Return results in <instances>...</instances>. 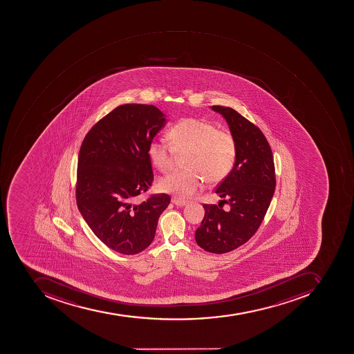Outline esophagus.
Listing matches in <instances>:
<instances>
[{"instance_id": "1", "label": "esophagus", "mask_w": 354, "mask_h": 354, "mask_svg": "<svg viewBox=\"0 0 354 354\" xmlns=\"http://www.w3.org/2000/svg\"><path fill=\"white\" fill-rule=\"evenodd\" d=\"M172 203H174L176 205H178V207H183V205H187V201L186 200H180L178 198H172Z\"/></svg>"}]
</instances>
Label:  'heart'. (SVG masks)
Here are the masks:
<instances>
[{"label": "heart", "mask_w": 354, "mask_h": 354, "mask_svg": "<svg viewBox=\"0 0 354 354\" xmlns=\"http://www.w3.org/2000/svg\"><path fill=\"white\" fill-rule=\"evenodd\" d=\"M169 145L164 140L153 139L147 154L159 171L167 174L174 166L176 154L184 156L185 170L178 171L159 180V188L180 200L193 197L207 183H218L234 168L236 142L226 130L198 118H185L168 131Z\"/></svg>", "instance_id": "b5f03b06"}]
</instances>
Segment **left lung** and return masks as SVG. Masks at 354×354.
<instances>
[{"instance_id":"left-lung-1","label":"left lung","mask_w":354,"mask_h":354,"mask_svg":"<svg viewBox=\"0 0 354 354\" xmlns=\"http://www.w3.org/2000/svg\"><path fill=\"white\" fill-rule=\"evenodd\" d=\"M212 110L224 116L236 142L234 168L215 188L230 210L205 203L195 239L205 251L224 254L249 241L259 230L274 193L276 171L270 145L257 126L234 109L213 105Z\"/></svg>"}]
</instances>
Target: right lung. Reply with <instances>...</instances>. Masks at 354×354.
Segmentation results:
<instances>
[{
  "label": "right lung",
  "mask_w": 354,
  "mask_h": 354,
  "mask_svg": "<svg viewBox=\"0 0 354 354\" xmlns=\"http://www.w3.org/2000/svg\"><path fill=\"white\" fill-rule=\"evenodd\" d=\"M151 104H122L86 134L78 154L75 197L78 210L93 234L113 251L140 253L151 243L167 194L139 203L154 180L149 144L165 124Z\"/></svg>",
  "instance_id": "right-lung-1"
}]
</instances>
